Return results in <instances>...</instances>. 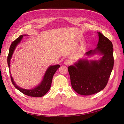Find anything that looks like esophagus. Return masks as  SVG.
Segmentation results:
<instances>
[{"instance_id": "esophagus-1", "label": "esophagus", "mask_w": 124, "mask_h": 124, "mask_svg": "<svg viewBox=\"0 0 124 124\" xmlns=\"http://www.w3.org/2000/svg\"><path fill=\"white\" fill-rule=\"evenodd\" d=\"M71 63V62L70 60H69V59H67L65 62H64V64L66 66H68L69 65H70Z\"/></svg>"}]
</instances>
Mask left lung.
I'll return each mask as SVG.
<instances>
[{
    "instance_id": "obj_1",
    "label": "left lung",
    "mask_w": 124,
    "mask_h": 124,
    "mask_svg": "<svg viewBox=\"0 0 124 124\" xmlns=\"http://www.w3.org/2000/svg\"><path fill=\"white\" fill-rule=\"evenodd\" d=\"M97 47L85 53L87 56L99 54L98 60L80 59L68 69L73 90L81 95L97 93L107 85L113 67V50L111 42L99 32Z\"/></svg>"
}]
</instances>
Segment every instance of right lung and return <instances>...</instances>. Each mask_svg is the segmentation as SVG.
Listing matches in <instances>:
<instances>
[{"instance_id": "1", "label": "right lung", "mask_w": 124, "mask_h": 124, "mask_svg": "<svg viewBox=\"0 0 124 124\" xmlns=\"http://www.w3.org/2000/svg\"><path fill=\"white\" fill-rule=\"evenodd\" d=\"M25 35V34H24ZM24 34L20 36L16 39H15L11 44V45L9 47V53L8 56V64L9 70V74H10L11 79L13 85H14L18 90L21 92L24 95H26L28 96L33 97H41L44 96L45 94L50 90L53 76L54 74H55L56 70L60 67L59 65H53L49 66L47 70L46 71L45 74H44L43 78L41 82L39 83L38 85L32 88L31 90H27V89H24L21 88L18 85H17L15 82L13 77L12 76L11 73L10 72V63H11V59L12 57L13 54L18 44L21 42L22 39L23 37Z\"/></svg>"}]
</instances>
